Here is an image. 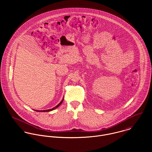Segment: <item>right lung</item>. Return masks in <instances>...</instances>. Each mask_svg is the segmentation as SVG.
<instances>
[{
    "instance_id": "right-lung-1",
    "label": "right lung",
    "mask_w": 152,
    "mask_h": 152,
    "mask_svg": "<svg viewBox=\"0 0 152 152\" xmlns=\"http://www.w3.org/2000/svg\"><path fill=\"white\" fill-rule=\"evenodd\" d=\"M63 100H64V98H63V99L61 100V101L57 105V106H56L55 107H54L52 109H47V110H36V111H37V112H50V111H52V110H54L55 109L57 108L61 104H62V102H63Z\"/></svg>"
}]
</instances>
